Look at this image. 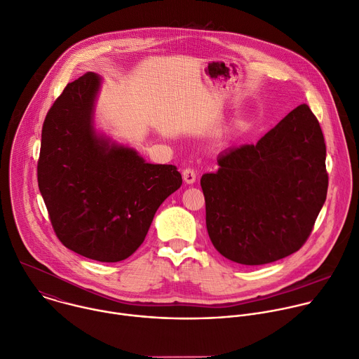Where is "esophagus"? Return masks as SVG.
<instances>
[{"mask_svg":"<svg viewBox=\"0 0 359 359\" xmlns=\"http://www.w3.org/2000/svg\"><path fill=\"white\" fill-rule=\"evenodd\" d=\"M182 178L187 184H194L196 181V171L194 168H185L182 171Z\"/></svg>","mask_w":359,"mask_h":359,"instance_id":"34e87169","label":"esophagus"}]
</instances>
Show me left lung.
<instances>
[{"label": "left lung", "instance_id": "obj_1", "mask_svg": "<svg viewBox=\"0 0 359 359\" xmlns=\"http://www.w3.org/2000/svg\"><path fill=\"white\" fill-rule=\"evenodd\" d=\"M218 164L201 178L215 249L246 266L297 252L328 188L324 135L311 109L297 106L256 144L219 154Z\"/></svg>", "mask_w": 359, "mask_h": 359}]
</instances>
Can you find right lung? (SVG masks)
<instances>
[{"label":"right lung","instance_id":"obj_1","mask_svg":"<svg viewBox=\"0 0 359 359\" xmlns=\"http://www.w3.org/2000/svg\"><path fill=\"white\" fill-rule=\"evenodd\" d=\"M100 78L67 83L49 109L38 187L63 246L97 262H120L144 242L160 205L182 178L175 165L149 164L133 149L109 144L93 128Z\"/></svg>","mask_w":359,"mask_h":359}]
</instances>
